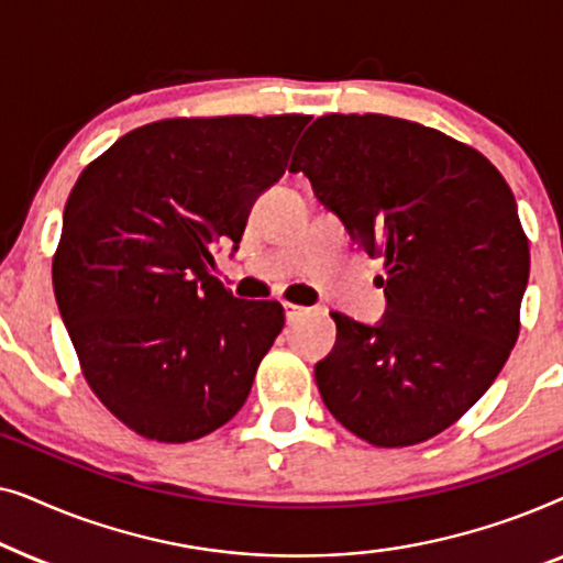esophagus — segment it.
Wrapping results in <instances>:
<instances>
[{"mask_svg": "<svg viewBox=\"0 0 563 563\" xmlns=\"http://www.w3.org/2000/svg\"><path fill=\"white\" fill-rule=\"evenodd\" d=\"M310 312L307 307L302 305H291V302H284V318H287V322H295L299 318H305V314Z\"/></svg>", "mask_w": 563, "mask_h": 563, "instance_id": "esophagus-1", "label": "esophagus"}]
</instances>
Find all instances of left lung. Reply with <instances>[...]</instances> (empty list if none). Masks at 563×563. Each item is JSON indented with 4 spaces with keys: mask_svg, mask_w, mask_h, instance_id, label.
<instances>
[{
    "mask_svg": "<svg viewBox=\"0 0 563 563\" xmlns=\"http://www.w3.org/2000/svg\"><path fill=\"white\" fill-rule=\"evenodd\" d=\"M289 168L387 268L376 325L330 312L338 338L314 366L322 402L379 449L443 433L520 333L530 251L510 187L479 151L387 114L318 118Z\"/></svg>",
    "mask_w": 563,
    "mask_h": 563,
    "instance_id": "left-lung-1",
    "label": "left lung"
}]
</instances>
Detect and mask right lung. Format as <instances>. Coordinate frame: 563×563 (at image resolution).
Instances as JSON below:
<instances>
[{
	"instance_id": "right-lung-1",
	"label": "right lung",
	"mask_w": 563,
	"mask_h": 563,
	"mask_svg": "<svg viewBox=\"0 0 563 563\" xmlns=\"http://www.w3.org/2000/svg\"><path fill=\"white\" fill-rule=\"evenodd\" d=\"M307 122L158 120L122 135L74 184L53 291L84 379L137 435L197 441L249 397L284 310L230 295L212 276V251L238 249Z\"/></svg>"
}]
</instances>
